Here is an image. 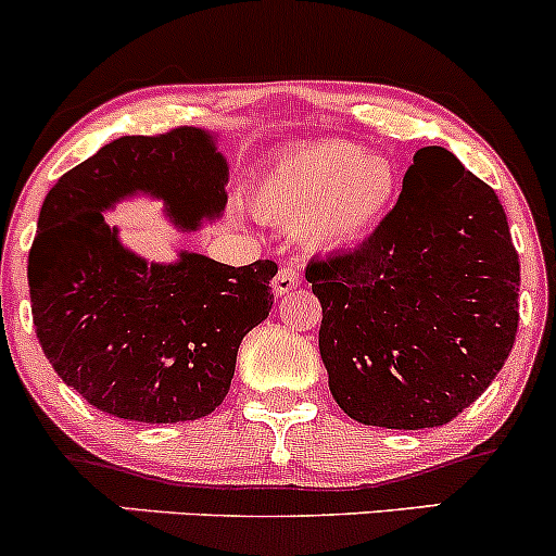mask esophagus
<instances>
[{"mask_svg":"<svg viewBox=\"0 0 556 556\" xmlns=\"http://www.w3.org/2000/svg\"><path fill=\"white\" fill-rule=\"evenodd\" d=\"M300 283H302L300 267L286 265V267H280L276 280H273V291H276V296H283V294H289V291H294Z\"/></svg>","mask_w":556,"mask_h":556,"instance_id":"esophagus-1","label":"esophagus"}]
</instances>
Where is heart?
<instances>
[{
  "label": "heart",
  "instance_id": "heart-1",
  "mask_svg": "<svg viewBox=\"0 0 556 556\" xmlns=\"http://www.w3.org/2000/svg\"><path fill=\"white\" fill-rule=\"evenodd\" d=\"M399 179L380 152L326 139L283 154L251 192L256 214L276 225H302V238L320 249L356 243L391 208Z\"/></svg>",
  "mask_w": 556,
  "mask_h": 556
}]
</instances>
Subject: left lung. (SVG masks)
<instances>
[{"mask_svg": "<svg viewBox=\"0 0 556 556\" xmlns=\"http://www.w3.org/2000/svg\"><path fill=\"white\" fill-rule=\"evenodd\" d=\"M334 402L364 426L437 428L488 391L519 324V254L495 190L422 147L358 249L311 260Z\"/></svg>", "mask_w": 556, "mask_h": 556, "instance_id": "left-lung-1", "label": "left lung"}]
</instances>
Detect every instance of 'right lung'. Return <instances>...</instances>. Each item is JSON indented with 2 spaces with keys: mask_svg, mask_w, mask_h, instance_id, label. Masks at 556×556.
I'll list each match as a JSON object with an SVG mask.
<instances>
[{
  "mask_svg": "<svg viewBox=\"0 0 556 556\" xmlns=\"http://www.w3.org/2000/svg\"><path fill=\"white\" fill-rule=\"evenodd\" d=\"M214 136L174 128L123 136L55 181L28 251L39 345L96 409L136 422L211 415L230 391L240 340L270 316L278 265L230 267L181 251L157 265L123 249L101 211L150 192L185 230L227 203Z\"/></svg>",
  "mask_w": 556,
  "mask_h": 556,
  "instance_id": "obj_1",
  "label": "right lung"
}]
</instances>
